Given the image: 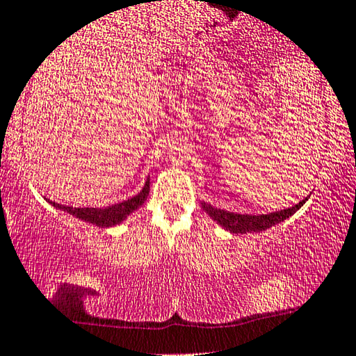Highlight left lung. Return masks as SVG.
Wrapping results in <instances>:
<instances>
[{
	"label": "left lung",
	"instance_id": "8db88e82",
	"mask_svg": "<svg viewBox=\"0 0 356 356\" xmlns=\"http://www.w3.org/2000/svg\"><path fill=\"white\" fill-rule=\"evenodd\" d=\"M308 197L302 200V202L293 204L292 208L280 209V211L268 213V214H238V213H230L226 209L214 208L211 204L202 202L203 211L208 214L209 218H213L219 226L229 230L230 234H247V232H263L269 227L276 226V224L289 219L292 214L298 211L307 202Z\"/></svg>",
	"mask_w": 356,
	"mask_h": 356
}]
</instances>
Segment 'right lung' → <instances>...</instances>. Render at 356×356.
<instances>
[{
  "instance_id": "obj_1",
  "label": "right lung",
  "mask_w": 356,
  "mask_h": 356,
  "mask_svg": "<svg viewBox=\"0 0 356 356\" xmlns=\"http://www.w3.org/2000/svg\"><path fill=\"white\" fill-rule=\"evenodd\" d=\"M149 193V177L145 182L143 188L140 190L137 195H134L132 198L124 200V202L113 204L109 208H74V207H64V204L54 203L51 200L47 198V202L54 207L59 211H64L71 216L80 219V221L95 224L98 227H113L126 221L129 214H132L135 209H138L145 203V200L148 198Z\"/></svg>"
}]
</instances>
